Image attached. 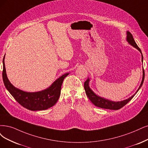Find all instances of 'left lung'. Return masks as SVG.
Listing matches in <instances>:
<instances>
[{"label":"left lung","mask_w":148,"mask_h":148,"mask_svg":"<svg viewBox=\"0 0 148 148\" xmlns=\"http://www.w3.org/2000/svg\"><path fill=\"white\" fill-rule=\"evenodd\" d=\"M127 41L129 42V43L130 45H131L132 46H133L134 47H135L136 49H137L141 53V51L140 50V49L139 48V47L136 45L132 35L130 34L129 32H127ZM142 56V62H143V56ZM143 79H142L141 83L140 84V86L139 87V88L138 89V90L136 91V92L135 93L138 92V91L140 90V88L141 87L142 85L143 84L144 82V79H145V70L143 69ZM89 79H87L85 82H84V88L85 90V92L86 96H88V97L89 98V99L91 101V102L93 103V104L98 107H100L102 108H106V109H110V110H119L121 108L123 107L124 106H125L127 103L132 99L134 97V96L135 95V94L134 95H133L132 96H131L130 97H129V99L124 100L121 102H113V101H110L109 100L103 99V98H102L99 96H97L96 94L94 93V92L92 91L90 88L89 87L88 84H89Z\"/></svg>","instance_id":"left-lung-1"}]
</instances>
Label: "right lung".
I'll return each instance as SVG.
<instances>
[{"label":"right lung","instance_id":"1","mask_svg":"<svg viewBox=\"0 0 148 148\" xmlns=\"http://www.w3.org/2000/svg\"><path fill=\"white\" fill-rule=\"evenodd\" d=\"M4 58H3L2 78L4 85L10 93L20 105L32 111L44 110L53 106L60 96L62 85L64 79L69 73H66L57 79L49 88L39 92H27L15 88L11 84L6 74Z\"/></svg>","mask_w":148,"mask_h":148}]
</instances>
